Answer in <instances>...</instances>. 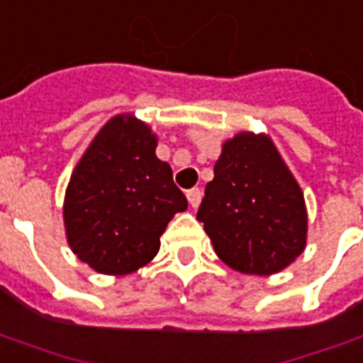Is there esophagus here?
Segmentation results:
<instances>
[{"mask_svg": "<svg viewBox=\"0 0 363 363\" xmlns=\"http://www.w3.org/2000/svg\"><path fill=\"white\" fill-rule=\"evenodd\" d=\"M186 199H189V204H191L192 208H196L202 201V191L201 189H191V191L186 192Z\"/></svg>", "mask_w": 363, "mask_h": 363, "instance_id": "34e87169", "label": "esophagus"}]
</instances>
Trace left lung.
I'll use <instances>...</instances> for the list:
<instances>
[{
	"label": "left lung",
	"mask_w": 363,
	"mask_h": 363,
	"mask_svg": "<svg viewBox=\"0 0 363 363\" xmlns=\"http://www.w3.org/2000/svg\"><path fill=\"white\" fill-rule=\"evenodd\" d=\"M196 218L216 256L242 274H276L306 248L304 194L266 135L224 143Z\"/></svg>",
	"instance_id": "obj_1"
}]
</instances>
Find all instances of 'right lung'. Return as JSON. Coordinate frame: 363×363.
Segmentation results:
<instances>
[{"label": "right lung", "instance_id": "right-lung-1", "mask_svg": "<svg viewBox=\"0 0 363 363\" xmlns=\"http://www.w3.org/2000/svg\"><path fill=\"white\" fill-rule=\"evenodd\" d=\"M157 135L133 115L105 123L77 162L65 191L63 223L71 250L101 274L149 264L161 234L189 202L157 155Z\"/></svg>", "mask_w": 363, "mask_h": 363}]
</instances>
